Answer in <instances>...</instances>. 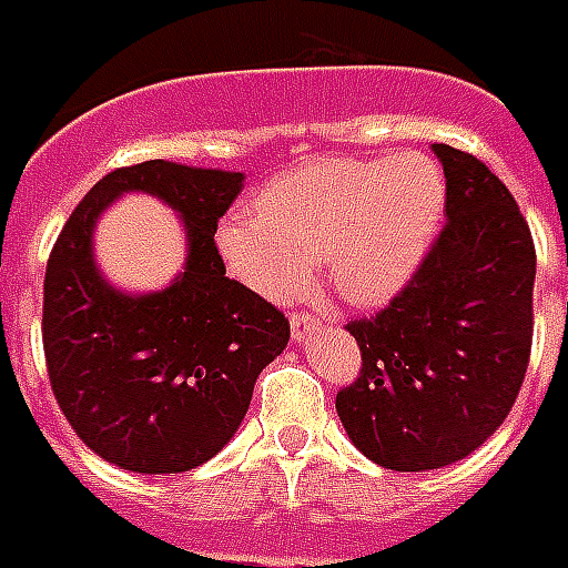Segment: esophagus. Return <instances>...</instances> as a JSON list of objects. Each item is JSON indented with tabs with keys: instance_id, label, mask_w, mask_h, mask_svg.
Returning a JSON list of instances; mask_svg holds the SVG:
<instances>
[{
	"instance_id": "esophagus-1",
	"label": "esophagus",
	"mask_w": 568,
	"mask_h": 568,
	"mask_svg": "<svg viewBox=\"0 0 568 568\" xmlns=\"http://www.w3.org/2000/svg\"><path fill=\"white\" fill-rule=\"evenodd\" d=\"M288 322H292V339H295V343H304V339L310 337V331L316 327V318L310 316V313H292Z\"/></svg>"
}]
</instances>
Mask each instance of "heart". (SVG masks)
Returning <instances> with one entry per match:
<instances>
[{
	"mask_svg": "<svg viewBox=\"0 0 568 568\" xmlns=\"http://www.w3.org/2000/svg\"><path fill=\"white\" fill-rule=\"evenodd\" d=\"M445 174L424 153L322 159L267 183L258 210L229 213L216 243L252 292L301 295L322 255L348 304H385L409 283L445 213Z\"/></svg>",
	"mask_w": 568,
	"mask_h": 568,
	"instance_id": "obj_1",
	"label": "heart"
}]
</instances>
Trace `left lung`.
Listing matches in <instances>:
<instances>
[{
  "instance_id": "left-lung-1",
  "label": "left lung",
  "mask_w": 568,
  "mask_h": 568,
  "mask_svg": "<svg viewBox=\"0 0 568 568\" xmlns=\"http://www.w3.org/2000/svg\"><path fill=\"white\" fill-rule=\"evenodd\" d=\"M434 153L448 186L443 231L385 310L346 325L361 373L337 394L348 439L397 473L473 455L511 413L532 346L530 225L481 159Z\"/></svg>"
}]
</instances>
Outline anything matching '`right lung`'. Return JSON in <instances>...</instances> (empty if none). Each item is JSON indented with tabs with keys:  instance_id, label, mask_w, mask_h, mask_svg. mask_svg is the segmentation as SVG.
<instances>
[{
	"instance_id": "add662e5",
	"label": "right lung",
	"mask_w": 568,
	"mask_h": 568,
	"mask_svg": "<svg viewBox=\"0 0 568 568\" xmlns=\"http://www.w3.org/2000/svg\"><path fill=\"white\" fill-rule=\"evenodd\" d=\"M241 186L237 171L165 159L116 168L50 250L41 313L50 388L74 434L120 469L186 473L222 452L258 373L288 343V318L225 276L213 241ZM123 191H150L187 222V267L153 296H123L94 271L91 225Z\"/></svg>"
}]
</instances>
